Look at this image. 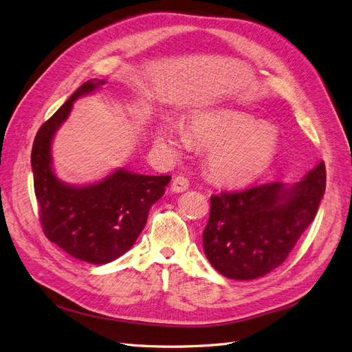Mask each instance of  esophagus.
I'll return each mask as SVG.
<instances>
[{
  "mask_svg": "<svg viewBox=\"0 0 352 352\" xmlns=\"http://www.w3.org/2000/svg\"><path fill=\"white\" fill-rule=\"evenodd\" d=\"M189 188V180L185 176H176L172 182L173 192H185Z\"/></svg>",
  "mask_w": 352,
  "mask_h": 352,
  "instance_id": "1",
  "label": "esophagus"
}]
</instances>
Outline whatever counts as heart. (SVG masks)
I'll list each match as a JSON object with an SVG mask.
<instances>
[{
	"label": "heart",
	"instance_id": "heart-1",
	"mask_svg": "<svg viewBox=\"0 0 352 352\" xmlns=\"http://www.w3.org/2000/svg\"><path fill=\"white\" fill-rule=\"evenodd\" d=\"M189 132L206 148L207 168L219 182L230 185L248 184L270 167L278 154L279 136L270 124L235 111H206L192 116ZM157 145L168 154L177 155L190 145L182 127L163 123L155 136Z\"/></svg>",
	"mask_w": 352,
	"mask_h": 352
}]
</instances>
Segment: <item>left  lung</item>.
Returning a JSON list of instances; mask_svg holds the SVG:
<instances>
[{
    "instance_id": "left-lung-1",
    "label": "left lung",
    "mask_w": 352,
    "mask_h": 352,
    "mask_svg": "<svg viewBox=\"0 0 352 352\" xmlns=\"http://www.w3.org/2000/svg\"><path fill=\"white\" fill-rule=\"evenodd\" d=\"M326 189V167L318 163L295 185L280 182L211 195L202 243L220 274L251 280L287 258L314 220Z\"/></svg>"
}]
</instances>
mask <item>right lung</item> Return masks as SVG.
<instances>
[{"mask_svg": "<svg viewBox=\"0 0 352 352\" xmlns=\"http://www.w3.org/2000/svg\"><path fill=\"white\" fill-rule=\"evenodd\" d=\"M104 83L105 80L91 79L80 85L39 127L30 155L39 220L45 236L72 257L91 264L114 261L132 247L145 226L148 211L163 197L172 179L119 168L101 182L74 186L56 176L51 157L52 138L67 120L73 102Z\"/></svg>", "mask_w": 352, "mask_h": 352, "instance_id": "right-lung-1", "label": "right lung"}]
</instances>
